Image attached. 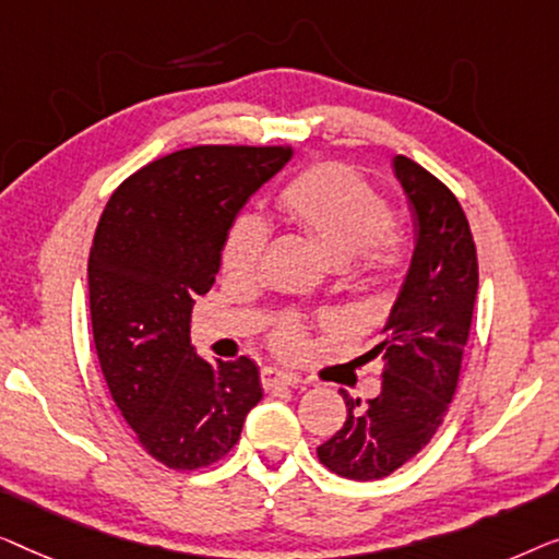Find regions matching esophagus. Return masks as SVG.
<instances>
[{
	"label": "esophagus",
	"mask_w": 559,
	"mask_h": 559,
	"mask_svg": "<svg viewBox=\"0 0 559 559\" xmlns=\"http://www.w3.org/2000/svg\"><path fill=\"white\" fill-rule=\"evenodd\" d=\"M261 382L265 390H276V388H288V384H296L298 377L283 372V369H276V367H263Z\"/></svg>",
	"instance_id": "34e87169"
}]
</instances>
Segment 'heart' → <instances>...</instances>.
<instances>
[{
  "label": "heart",
  "instance_id": "b5f03b06",
  "mask_svg": "<svg viewBox=\"0 0 559 559\" xmlns=\"http://www.w3.org/2000/svg\"><path fill=\"white\" fill-rule=\"evenodd\" d=\"M276 210L290 227L319 242L334 265H342L367 286L384 288L405 273L407 246L395 212L382 192L344 164H313L288 179L276 194ZM265 223L242 212L227 225L219 263L233 278L253 276L265 248ZM281 355L298 357L309 349L306 326L281 319L271 334Z\"/></svg>",
  "mask_w": 559,
  "mask_h": 559
}]
</instances>
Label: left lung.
Wrapping results in <instances>:
<instances>
[{
  "label": "left lung",
  "instance_id": "8db88e82",
  "mask_svg": "<svg viewBox=\"0 0 559 559\" xmlns=\"http://www.w3.org/2000/svg\"><path fill=\"white\" fill-rule=\"evenodd\" d=\"M395 175L415 219V253L392 306L382 342V390L349 397L347 420L317 448L336 476L374 481L390 476L430 443L459 390L463 349L478 290V258L466 212L438 177L407 156H395Z\"/></svg>",
  "mask_w": 559,
  "mask_h": 559
}]
</instances>
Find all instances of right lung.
I'll return each mask as SVG.
<instances>
[{"mask_svg": "<svg viewBox=\"0 0 559 559\" xmlns=\"http://www.w3.org/2000/svg\"><path fill=\"white\" fill-rule=\"evenodd\" d=\"M290 146H192L123 179L88 258L100 372L141 448L167 468L233 451L263 390L253 359L207 361L190 342L194 298L219 271L227 225Z\"/></svg>", "mask_w": 559, "mask_h": 559, "instance_id": "1", "label": "right lung"}]
</instances>
